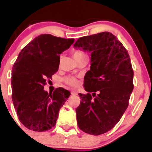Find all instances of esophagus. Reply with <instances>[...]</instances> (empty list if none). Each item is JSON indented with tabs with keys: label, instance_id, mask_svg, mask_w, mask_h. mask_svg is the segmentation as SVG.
<instances>
[{
	"label": "esophagus",
	"instance_id": "34e87169",
	"mask_svg": "<svg viewBox=\"0 0 152 152\" xmlns=\"http://www.w3.org/2000/svg\"><path fill=\"white\" fill-rule=\"evenodd\" d=\"M71 95H73V96H76V95H78L77 92H76V91H71Z\"/></svg>",
	"mask_w": 152,
	"mask_h": 152
}]
</instances>
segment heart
<instances>
[{"mask_svg":"<svg viewBox=\"0 0 152 152\" xmlns=\"http://www.w3.org/2000/svg\"><path fill=\"white\" fill-rule=\"evenodd\" d=\"M73 56H74L76 61H78V59L83 58V57L87 56L86 54L83 53V51H81V50H74V51H73ZM64 81L68 85L71 86H76L78 85L77 79L74 76H69L67 77H66L64 78Z\"/></svg>","mask_w":152,"mask_h":152,"instance_id":"b5f03b06","label":"heart"}]
</instances>
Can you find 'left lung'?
<instances>
[{
	"instance_id": "8db88e82",
	"label": "left lung",
	"mask_w": 152,
	"mask_h": 152,
	"mask_svg": "<svg viewBox=\"0 0 152 152\" xmlns=\"http://www.w3.org/2000/svg\"><path fill=\"white\" fill-rule=\"evenodd\" d=\"M74 47L91 53L90 70L83 82L88 93L78 94V126L85 133L100 135L114 128L129 106L134 89L129 55L109 32L78 38Z\"/></svg>"
}]
</instances>
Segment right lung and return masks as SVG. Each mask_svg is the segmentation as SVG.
Segmentation results:
<instances>
[{
    "instance_id": "1",
    "label": "right lung",
    "mask_w": 152,
    "mask_h": 152,
    "mask_svg": "<svg viewBox=\"0 0 152 152\" xmlns=\"http://www.w3.org/2000/svg\"><path fill=\"white\" fill-rule=\"evenodd\" d=\"M74 42V38L42 34L18 54L12 69V100L19 121L28 129L41 132L56 125L71 93L59 87L48 94L43 87L58 71L60 54Z\"/></svg>"
}]
</instances>
